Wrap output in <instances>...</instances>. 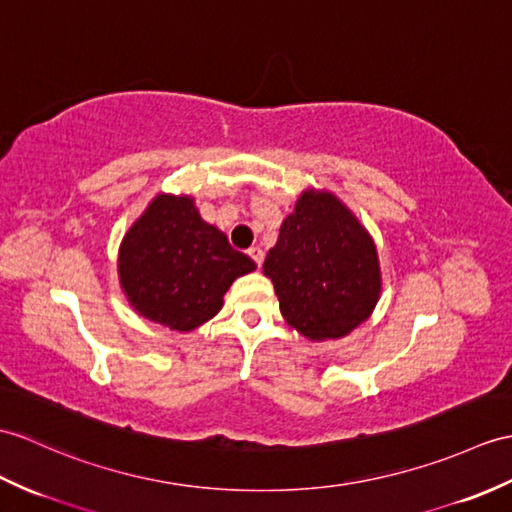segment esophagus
<instances>
[{"mask_svg": "<svg viewBox=\"0 0 512 512\" xmlns=\"http://www.w3.org/2000/svg\"><path fill=\"white\" fill-rule=\"evenodd\" d=\"M248 255H251V259L257 264V268H261V264H264V251H261L259 246H251L248 248Z\"/></svg>", "mask_w": 512, "mask_h": 512, "instance_id": "obj_1", "label": "esophagus"}]
</instances>
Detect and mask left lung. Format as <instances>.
Masks as SVG:
<instances>
[{"instance_id": "obj_1", "label": "left lung", "mask_w": 512, "mask_h": 512, "mask_svg": "<svg viewBox=\"0 0 512 512\" xmlns=\"http://www.w3.org/2000/svg\"><path fill=\"white\" fill-rule=\"evenodd\" d=\"M285 323L338 340L373 314L382 292L373 237L331 192L305 189L264 261Z\"/></svg>"}]
</instances>
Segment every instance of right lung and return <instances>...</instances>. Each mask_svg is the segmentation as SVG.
Instances as JSON below:
<instances>
[{
    "mask_svg": "<svg viewBox=\"0 0 512 512\" xmlns=\"http://www.w3.org/2000/svg\"><path fill=\"white\" fill-rule=\"evenodd\" d=\"M255 261L200 218L192 196L159 194L120 246V283L130 307L152 323L192 331L222 310L231 283Z\"/></svg>",
    "mask_w": 512,
    "mask_h": 512,
    "instance_id": "obj_1",
    "label": "right lung"
}]
</instances>
